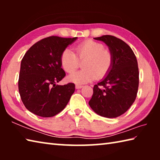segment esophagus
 Masks as SVG:
<instances>
[{
    "mask_svg": "<svg viewBox=\"0 0 160 160\" xmlns=\"http://www.w3.org/2000/svg\"><path fill=\"white\" fill-rule=\"evenodd\" d=\"M83 88L82 85H75V88H76V89H81V88Z\"/></svg>",
    "mask_w": 160,
    "mask_h": 160,
    "instance_id": "esophagus-1",
    "label": "esophagus"
}]
</instances>
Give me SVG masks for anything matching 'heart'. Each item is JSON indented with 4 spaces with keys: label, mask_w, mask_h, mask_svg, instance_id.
<instances>
[{
    "label": "heart",
    "mask_w": 160,
    "mask_h": 160,
    "mask_svg": "<svg viewBox=\"0 0 160 160\" xmlns=\"http://www.w3.org/2000/svg\"><path fill=\"white\" fill-rule=\"evenodd\" d=\"M75 51V54L69 48H66L61 55V66L69 73L79 67V61H84L83 70L68 76L70 82L82 85L92 82L96 78L102 79L109 72L112 66V55L104 49L102 44L88 40L78 44Z\"/></svg>",
    "instance_id": "b5f03b06"
}]
</instances>
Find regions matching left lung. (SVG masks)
Masks as SVG:
<instances>
[{"mask_svg": "<svg viewBox=\"0 0 160 160\" xmlns=\"http://www.w3.org/2000/svg\"><path fill=\"white\" fill-rule=\"evenodd\" d=\"M104 43L112 55L109 72L94 86L89 105L97 114L116 118L125 113L136 98L139 85L138 61L131 48L111 35L94 38Z\"/></svg>", "mask_w": 160, "mask_h": 160, "instance_id": "left-lung-1", "label": "left lung"}]
</instances>
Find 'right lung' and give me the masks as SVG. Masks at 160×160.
Here are the masks:
<instances>
[{
  "label": "right lung",
  "mask_w": 160,
  "mask_h": 160,
  "mask_svg": "<svg viewBox=\"0 0 160 160\" xmlns=\"http://www.w3.org/2000/svg\"><path fill=\"white\" fill-rule=\"evenodd\" d=\"M77 37H49L37 42L22 59L18 88L26 109L42 117H52L66 107L75 85H58L66 75L61 55Z\"/></svg>",
  "instance_id": "right-lung-1"
}]
</instances>
